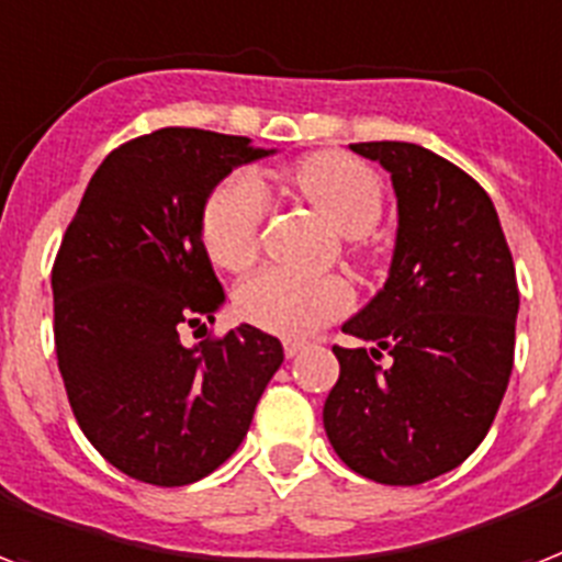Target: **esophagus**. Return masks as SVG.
Segmentation results:
<instances>
[{
	"label": "esophagus",
	"mask_w": 562,
	"mask_h": 562,
	"mask_svg": "<svg viewBox=\"0 0 562 562\" xmlns=\"http://www.w3.org/2000/svg\"><path fill=\"white\" fill-rule=\"evenodd\" d=\"M302 351H307V342H299V339H286V342H284V353L290 359L299 357Z\"/></svg>",
	"instance_id": "1"
}]
</instances>
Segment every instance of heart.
Wrapping results in <instances>:
<instances>
[{"label": "heart", "mask_w": 562, "mask_h": 562, "mask_svg": "<svg viewBox=\"0 0 562 562\" xmlns=\"http://www.w3.org/2000/svg\"><path fill=\"white\" fill-rule=\"evenodd\" d=\"M284 179L342 235L359 237L383 217V179L366 161L322 150L284 170ZM267 194L249 173H232L209 194L200 214V240L217 269L240 272L260 255ZM237 313L267 334L304 339L345 316L353 304L342 278H307L286 269H263L237 290Z\"/></svg>", "instance_id": "1"}]
</instances>
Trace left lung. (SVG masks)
I'll list each match as a JSON object with an SVG mask.
<instances>
[{"mask_svg": "<svg viewBox=\"0 0 562 562\" xmlns=\"http://www.w3.org/2000/svg\"><path fill=\"white\" fill-rule=\"evenodd\" d=\"M392 173V276L342 330L325 401L336 456L380 484H424L484 441L514 368L519 286L491 196L450 159L408 142H359ZM390 353L385 367L379 362Z\"/></svg>", "mask_w": 562, "mask_h": 562, "instance_id": "8db88e82", "label": "left lung"}]
</instances>
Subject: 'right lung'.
<instances>
[{"label":"right lung","instance_id":"add662e5","mask_svg":"<svg viewBox=\"0 0 562 562\" xmlns=\"http://www.w3.org/2000/svg\"><path fill=\"white\" fill-rule=\"evenodd\" d=\"M267 156L252 138L161 127L119 145L80 200L52 267L54 348L75 420L112 467L156 487L217 470L284 362L240 325L186 348L223 307L200 240L211 188Z\"/></svg>","mask_w":562,"mask_h":562}]
</instances>
